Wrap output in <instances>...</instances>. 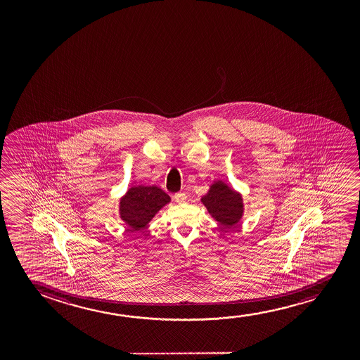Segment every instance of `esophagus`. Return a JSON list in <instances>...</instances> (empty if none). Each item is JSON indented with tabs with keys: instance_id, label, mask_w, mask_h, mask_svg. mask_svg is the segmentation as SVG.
Returning a JSON list of instances; mask_svg holds the SVG:
<instances>
[{
	"instance_id": "obj_1",
	"label": "esophagus",
	"mask_w": 360,
	"mask_h": 360,
	"mask_svg": "<svg viewBox=\"0 0 360 360\" xmlns=\"http://www.w3.org/2000/svg\"><path fill=\"white\" fill-rule=\"evenodd\" d=\"M174 200H176L178 204H182V202L187 200V195H186L184 193H177V194H174Z\"/></svg>"
}]
</instances>
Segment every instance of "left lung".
I'll list each match as a JSON object with an SVG mask.
<instances>
[{
	"label": "left lung",
	"instance_id": "8db88e82",
	"mask_svg": "<svg viewBox=\"0 0 360 360\" xmlns=\"http://www.w3.org/2000/svg\"><path fill=\"white\" fill-rule=\"evenodd\" d=\"M200 202L214 220L225 229L235 226L245 212L241 193L232 189L224 181H214Z\"/></svg>",
	"mask_w": 360,
	"mask_h": 360
}]
</instances>
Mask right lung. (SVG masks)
<instances>
[{
	"label": "right lung",
	"mask_w": 360,
	"mask_h": 360,
	"mask_svg": "<svg viewBox=\"0 0 360 360\" xmlns=\"http://www.w3.org/2000/svg\"><path fill=\"white\" fill-rule=\"evenodd\" d=\"M171 202V198L156 186H134L120 198L119 217L133 231H141L148 222Z\"/></svg>",
	"instance_id": "obj_1"
}]
</instances>
